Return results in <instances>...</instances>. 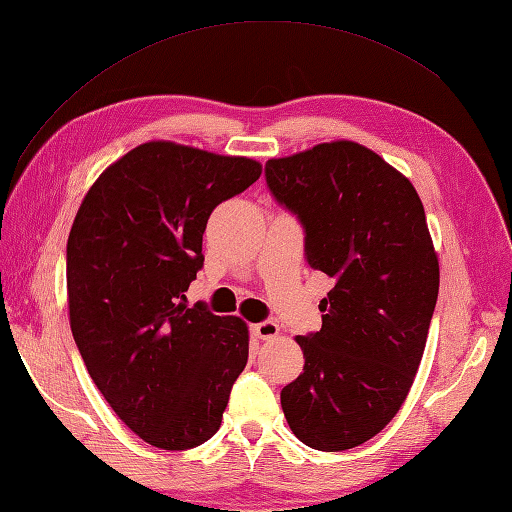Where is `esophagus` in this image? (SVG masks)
<instances>
[{
	"label": "esophagus",
	"instance_id": "obj_1",
	"mask_svg": "<svg viewBox=\"0 0 512 512\" xmlns=\"http://www.w3.org/2000/svg\"><path fill=\"white\" fill-rule=\"evenodd\" d=\"M250 330H253L257 339H275L279 334V325L275 321H262V323H255Z\"/></svg>",
	"mask_w": 512,
	"mask_h": 512
}]
</instances>
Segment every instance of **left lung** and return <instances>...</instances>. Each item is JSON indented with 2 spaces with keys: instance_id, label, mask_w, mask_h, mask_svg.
I'll return each mask as SVG.
<instances>
[{
  "instance_id": "1",
  "label": "left lung",
  "mask_w": 512,
  "mask_h": 512,
  "mask_svg": "<svg viewBox=\"0 0 512 512\" xmlns=\"http://www.w3.org/2000/svg\"><path fill=\"white\" fill-rule=\"evenodd\" d=\"M275 200L299 217L308 266L334 288L319 332L297 336L303 372L281 389L295 436L345 451L383 431L422 361L440 266L413 184L352 140L266 162Z\"/></svg>"
}]
</instances>
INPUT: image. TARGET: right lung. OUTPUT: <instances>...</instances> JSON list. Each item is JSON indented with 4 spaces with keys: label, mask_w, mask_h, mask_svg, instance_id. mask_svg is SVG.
<instances>
[{
    "label": "right lung",
    "mask_w": 512,
    "mask_h": 512,
    "mask_svg": "<svg viewBox=\"0 0 512 512\" xmlns=\"http://www.w3.org/2000/svg\"><path fill=\"white\" fill-rule=\"evenodd\" d=\"M259 176L253 158L151 140L107 167L74 217L72 336L116 416L151 447L215 436L246 367V323L184 292L204 264L209 215Z\"/></svg>",
    "instance_id": "add662e5"
}]
</instances>
